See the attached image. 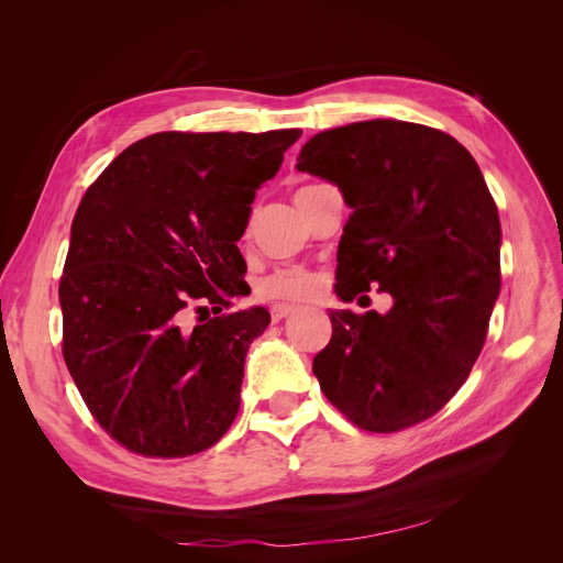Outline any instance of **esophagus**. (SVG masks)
<instances>
[{
    "label": "esophagus",
    "mask_w": 563,
    "mask_h": 563,
    "mask_svg": "<svg viewBox=\"0 0 563 563\" xmlns=\"http://www.w3.org/2000/svg\"><path fill=\"white\" fill-rule=\"evenodd\" d=\"M291 312H296V305H288V302H277L269 308L272 321H282L284 317H288Z\"/></svg>",
    "instance_id": "esophagus-1"
}]
</instances>
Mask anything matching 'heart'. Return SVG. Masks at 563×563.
I'll list each match as a JSON object with an SVG mask.
<instances>
[{
    "label": "heart",
    "mask_w": 563,
    "mask_h": 563,
    "mask_svg": "<svg viewBox=\"0 0 563 563\" xmlns=\"http://www.w3.org/2000/svg\"><path fill=\"white\" fill-rule=\"evenodd\" d=\"M319 279L305 267H279L258 282V296L265 300H305L314 294Z\"/></svg>",
    "instance_id": "b5f03b06"
}]
</instances>
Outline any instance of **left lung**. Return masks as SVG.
Listing matches in <instances>:
<instances>
[{"mask_svg": "<svg viewBox=\"0 0 563 563\" xmlns=\"http://www.w3.org/2000/svg\"><path fill=\"white\" fill-rule=\"evenodd\" d=\"M296 166L352 209L335 294L395 298L385 314L331 310L312 362L321 391L368 432L428 420L467 380L500 294V218L479 166L453 135L397 119L321 131Z\"/></svg>", "mask_w": 563, "mask_h": 563, "instance_id": "left-lung-1", "label": "left lung"}]
</instances>
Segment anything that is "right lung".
Wrapping results in <instances>:
<instances>
[{"label": "right lung", "mask_w": 563, "mask_h": 563, "mask_svg": "<svg viewBox=\"0 0 563 563\" xmlns=\"http://www.w3.org/2000/svg\"><path fill=\"white\" fill-rule=\"evenodd\" d=\"M300 133L147 135L81 197L58 288L63 356L124 449L185 457L230 430L249 345L269 323L265 308L225 312L249 294L236 242ZM192 303L219 317L187 328Z\"/></svg>", "instance_id": "right-lung-1"}]
</instances>
